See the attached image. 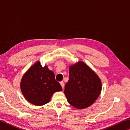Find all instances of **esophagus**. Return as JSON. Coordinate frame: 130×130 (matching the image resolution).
Listing matches in <instances>:
<instances>
[{
	"label": "esophagus",
	"mask_w": 130,
	"mask_h": 130,
	"mask_svg": "<svg viewBox=\"0 0 130 130\" xmlns=\"http://www.w3.org/2000/svg\"><path fill=\"white\" fill-rule=\"evenodd\" d=\"M60 85H61V86H62V89H63L64 88V84H63V81H61L60 82Z\"/></svg>",
	"instance_id": "1"
}]
</instances>
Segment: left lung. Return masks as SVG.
Listing matches in <instances>:
<instances>
[{
    "label": "left lung",
    "instance_id": "left-lung-1",
    "mask_svg": "<svg viewBox=\"0 0 130 130\" xmlns=\"http://www.w3.org/2000/svg\"><path fill=\"white\" fill-rule=\"evenodd\" d=\"M102 84L97 75L83 62L69 68V81L64 93L68 102L77 108L93 104L101 93Z\"/></svg>",
    "mask_w": 130,
    "mask_h": 130
}]
</instances>
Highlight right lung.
I'll use <instances>...</instances> for the list:
<instances>
[{"mask_svg": "<svg viewBox=\"0 0 130 130\" xmlns=\"http://www.w3.org/2000/svg\"><path fill=\"white\" fill-rule=\"evenodd\" d=\"M20 87L26 100L36 106L48 103L55 92L62 90L54 73L46 66L42 67L39 62L35 63L24 75Z\"/></svg>", "mask_w": 130, "mask_h": 130, "instance_id": "1", "label": "right lung"}]
</instances>
